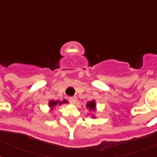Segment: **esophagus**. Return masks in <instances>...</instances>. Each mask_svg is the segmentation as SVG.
I'll return each mask as SVG.
<instances>
[{"label": "esophagus", "mask_w": 157, "mask_h": 157, "mask_svg": "<svg viewBox=\"0 0 157 157\" xmlns=\"http://www.w3.org/2000/svg\"><path fill=\"white\" fill-rule=\"evenodd\" d=\"M69 101L72 104H75V102H77V98H76V97H71V98H69Z\"/></svg>", "instance_id": "esophagus-1"}]
</instances>
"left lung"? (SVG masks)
<instances>
[{
  "instance_id": "8db88e82",
  "label": "left lung",
  "mask_w": 157,
  "mask_h": 157,
  "mask_svg": "<svg viewBox=\"0 0 157 157\" xmlns=\"http://www.w3.org/2000/svg\"><path fill=\"white\" fill-rule=\"evenodd\" d=\"M86 107L88 108L91 111H95L96 109V102L95 101H91V102H89L88 103H86ZM92 118H95V116H92Z\"/></svg>"
}]
</instances>
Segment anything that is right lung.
Instances as JSON below:
<instances>
[{"label":"right lung","instance_id":"right-lung-1","mask_svg":"<svg viewBox=\"0 0 157 157\" xmlns=\"http://www.w3.org/2000/svg\"><path fill=\"white\" fill-rule=\"evenodd\" d=\"M66 102H68L66 100H63L61 102H60V101H53V100H51V101L48 102V107H49L50 109H53V108H55L56 105H61L63 103H66Z\"/></svg>","mask_w":157,"mask_h":157}]
</instances>
